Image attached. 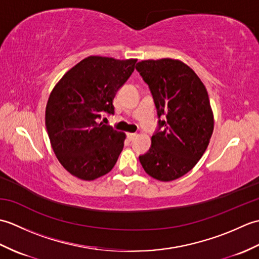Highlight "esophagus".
<instances>
[{
    "instance_id": "1",
    "label": "esophagus",
    "mask_w": 259,
    "mask_h": 259,
    "mask_svg": "<svg viewBox=\"0 0 259 259\" xmlns=\"http://www.w3.org/2000/svg\"><path fill=\"white\" fill-rule=\"evenodd\" d=\"M137 137V134H126V138H128L130 141H133L135 138Z\"/></svg>"
}]
</instances>
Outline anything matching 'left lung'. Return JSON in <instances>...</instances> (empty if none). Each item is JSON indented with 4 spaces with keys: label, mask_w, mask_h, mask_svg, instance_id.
Here are the masks:
<instances>
[{
    "label": "left lung",
    "mask_w": 259,
    "mask_h": 259,
    "mask_svg": "<svg viewBox=\"0 0 259 259\" xmlns=\"http://www.w3.org/2000/svg\"><path fill=\"white\" fill-rule=\"evenodd\" d=\"M136 70L149 87L159 119L140 163L157 180L178 179L196 166L211 138L213 115L207 90L178 60H146L137 63Z\"/></svg>",
    "instance_id": "8db88e82"
}]
</instances>
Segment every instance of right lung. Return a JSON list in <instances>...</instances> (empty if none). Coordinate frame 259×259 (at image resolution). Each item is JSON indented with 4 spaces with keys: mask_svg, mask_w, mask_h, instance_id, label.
Instances as JSON below:
<instances>
[{
    "mask_svg": "<svg viewBox=\"0 0 259 259\" xmlns=\"http://www.w3.org/2000/svg\"><path fill=\"white\" fill-rule=\"evenodd\" d=\"M136 62L88 57L52 90L46 110L48 135L58 160L75 177L95 180L117 162L125 135L98 119L114 113L115 93L133 74Z\"/></svg>",
    "mask_w": 259,
    "mask_h": 259,
    "instance_id": "1",
    "label": "right lung"
}]
</instances>
